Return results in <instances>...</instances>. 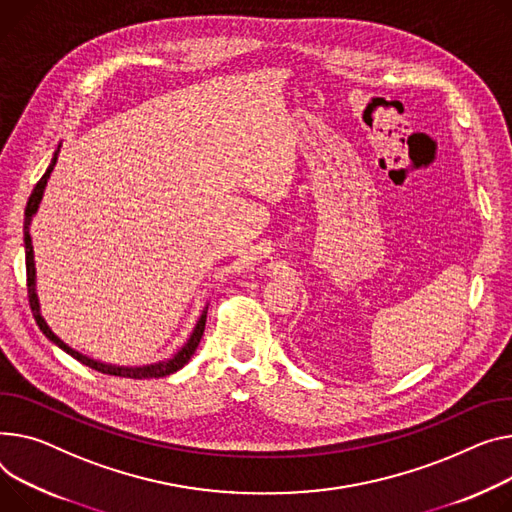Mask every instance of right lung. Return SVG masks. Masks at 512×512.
I'll return each instance as SVG.
<instances>
[{"label": "right lung", "mask_w": 512, "mask_h": 512, "mask_svg": "<svg viewBox=\"0 0 512 512\" xmlns=\"http://www.w3.org/2000/svg\"><path fill=\"white\" fill-rule=\"evenodd\" d=\"M59 150H61V144L57 146L53 158H51V164L49 168L45 170V175L41 177V181L37 183V187L32 189L30 197H28V203H26V210H24V249H26V282H28V300H30V309H32V315H34V321H37V325L41 327V331L45 333L47 339H51V342L61 348L63 352L70 354L72 358H76L78 362L102 372V374H113V377H125V379H160V377H166V374H173L177 370H181L189 360L191 356L195 354L199 342H201V335H203V329H206V317H208V304L206 309L201 311V317L197 319L195 327H193V333L189 335L187 342L183 344V348L168 360H160V362H154V364H144V366H119V364H107V362H100V360H94L78 350H74L72 346H67L61 337H57L53 333V329L47 325L45 317L41 315V302H39V294H37V267H34V251H32V236H30V222L34 218V214H37L39 210V203L43 199V193H45V187H47V181L53 173V166L57 164V156H59Z\"/></svg>", "instance_id": "obj_1"}]
</instances>
